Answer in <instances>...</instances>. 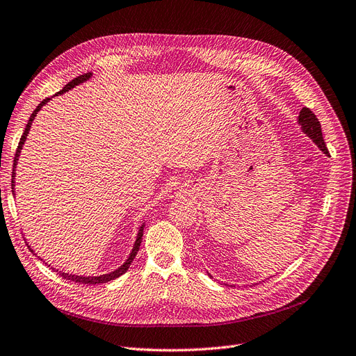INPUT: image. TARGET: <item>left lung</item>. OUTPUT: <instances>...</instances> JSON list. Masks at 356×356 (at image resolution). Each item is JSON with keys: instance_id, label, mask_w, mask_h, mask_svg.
I'll use <instances>...</instances> for the list:
<instances>
[{"instance_id": "obj_1", "label": "left lung", "mask_w": 356, "mask_h": 356, "mask_svg": "<svg viewBox=\"0 0 356 356\" xmlns=\"http://www.w3.org/2000/svg\"><path fill=\"white\" fill-rule=\"evenodd\" d=\"M298 123L301 125V129L302 132L308 136L312 138L313 143L324 152V154H329L327 151V147L326 144H324V140H323V134H321V125L318 119L316 118V115L308 109V107H302L301 112H300V116H298ZM209 275V273H208ZM211 276V275H209ZM212 277V276H211Z\"/></svg>"}]
</instances>
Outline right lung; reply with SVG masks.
I'll return each instance as SVG.
<instances>
[{"label":"right lung","instance_id":"1","mask_svg":"<svg viewBox=\"0 0 356 356\" xmlns=\"http://www.w3.org/2000/svg\"><path fill=\"white\" fill-rule=\"evenodd\" d=\"M91 72H87V74H83V75H80V76H76V79H74L72 81H70L63 90L60 91H58L55 96H58V95H64V92H67V91H70L71 88H74L75 86H79V84H83V83H86L87 80H90L91 79ZM51 99H44L36 109L33 111V113H32V116L29 118V122H27V125H26V129H24V132H23V135H22V138H20V143H19V147H17V151H15V157H14V165H13V176H11V189H13V193H14V177H15V165H17V161H19V156H20V152H22V148H23V145H24V143H26V138H27V134H29V131H30V128H32V122L35 120V118H36V115H38V112L42 109V107L48 103ZM144 227H145V224L143 222V225L140 227V229H138V234H136V240H135V243H134V247H132V252L129 253V256H128V259L123 261V265L122 266H119L118 269H115V270H112V272H109V273H104V275H99V276H83V275H72V273H65V272H60V270H56L60 276L63 277H65V280H70V281H72V282H76V284H88V285H96V284H106V282H109V281H113V280H116V277H119V276H122L123 273H125L128 269H129V266H131V264H132V260L135 259V256H136V253H138V250H140V245H141V241H143V234H144ZM27 247L30 249V252H32L33 254H35V252L32 250V245H29L27 244ZM39 257V256H38ZM40 259V257H39ZM42 260V259H40ZM51 266V265H49ZM54 269V268H52ZM55 270V269H54Z\"/></svg>","mask_w":356,"mask_h":356}]
</instances>
